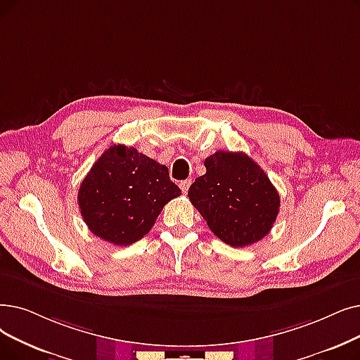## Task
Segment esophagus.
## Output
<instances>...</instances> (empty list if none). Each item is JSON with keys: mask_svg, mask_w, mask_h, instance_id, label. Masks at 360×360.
Returning a JSON list of instances; mask_svg holds the SVG:
<instances>
[{"mask_svg": "<svg viewBox=\"0 0 360 360\" xmlns=\"http://www.w3.org/2000/svg\"><path fill=\"white\" fill-rule=\"evenodd\" d=\"M190 185H191V179H185V181H181V182H179V188L182 190L184 194H186V193H188Z\"/></svg>", "mask_w": 360, "mask_h": 360, "instance_id": "1", "label": "esophagus"}]
</instances>
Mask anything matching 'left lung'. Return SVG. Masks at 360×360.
Here are the masks:
<instances>
[{
	"label": "left lung",
	"mask_w": 360,
	"mask_h": 360,
	"mask_svg": "<svg viewBox=\"0 0 360 360\" xmlns=\"http://www.w3.org/2000/svg\"><path fill=\"white\" fill-rule=\"evenodd\" d=\"M188 197L214 236L231 247L260 241L272 229L281 198L263 169L244 153L216 151Z\"/></svg>",
	"instance_id": "obj_1"
}]
</instances>
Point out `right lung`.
I'll return each mask as SVG.
<instances>
[{"label": "right lung", "mask_w": 360, "mask_h": 360, "mask_svg": "<svg viewBox=\"0 0 360 360\" xmlns=\"http://www.w3.org/2000/svg\"><path fill=\"white\" fill-rule=\"evenodd\" d=\"M181 195L165 165L134 147L115 144L92 165L77 193L89 231L115 245H131L153 228L166 202Z\"/></svg>", "instance_id": "1"}]
</instances>
